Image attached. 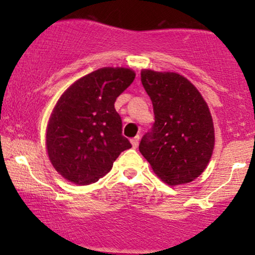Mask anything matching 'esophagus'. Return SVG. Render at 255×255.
<instances>
[{"label": "esophagus", "mask_w": 255, "mask_h": 255, "mask_svg": "<svg viewBox=\"0 0 255 255\" xmlns=\"http://www.w3.org/2000/svg\"><path fill=\"white\" fill-rule=\"evenodd\" d=\"M139 140H140V136L139 135L134 136L133 139H130V144H131V146H133V148H136L137 147V145H139Z\"/></svg>", "instance_id": "34e87169"}]
</instances>
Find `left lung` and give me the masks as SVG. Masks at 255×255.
<instances>
[{"label":"left lung","mask_w":255,"mask_h":255,"mask_svg":"<svg viewBox=\"0 0 255 255\" xmlns=\"http://www.w3.org/2000/svg\"><path fill=\"white\" fill-rule=\"evenodd\" d=\"M141 83L153 104L154 124L139 151L164 183L192 182L209 165L215 147L209 105L178 73L142 69Z\"/></svg>","instance_id":"1"}]
</instances>
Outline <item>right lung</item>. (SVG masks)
Segmentation results:
<instances>
[{
    "label": "right lung",
    "mask_w": 255,
    "mask_h": 255,
    "mask_svg": "<svg viewBox=\"0 0 255 255\" xmlns=\"http://www.w3.org/2000/svg\"><path fill=\"white\" fill-rule=\"evenodd\" d=\"M134 78L130 68L103 67L78 79L58 98L46 126L45 146L52 166L67 181L96 182L131 147L114 104Z\"/></svg>",
    "instance_id": "obj_1"
}]
</instances>
